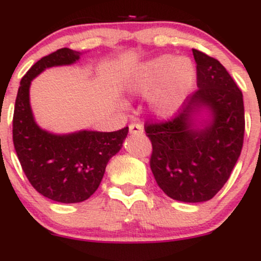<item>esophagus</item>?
<instances>
[{
	"instance_id": "obj_1",
	"label": "esophagus",
	"mask_w": 261,
	"mask_h": 261,
	"mask_svg": "<svg viewBox=\"0 0 261 261\" xmlns=\"http://www.w3.org/2000/svg\"><path fill=\"white\" fill-rule=\"evenodd\" d=\"M128 133L131 135H142L143 134V127L140 124H131L128 126Z\"/></svg>"
}]
</instances>
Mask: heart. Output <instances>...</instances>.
<instances>
[{"label":"heart","instance_id":"b5f03b06","mask_svg":"<svg viewBox=\"0 0 261 261\" xmlns=\"http://www.w3.org/2000/svg\"><path fill=\"white\" fill-rule=\"evenodd\" d=\"M196 83L193 61L185 56L161 55L137 66L125 80L133 95L148 97L158 118L168 119L181 109Z\"/></svg>","mask_w":261,"mask_h":261}]
</instances>
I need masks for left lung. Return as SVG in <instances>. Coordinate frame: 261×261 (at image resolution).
I'll return each mask as SVG.
<instances>
[{"label": "left lung", "mask_w": 261, "mask_h": 261, "mask_svg": "<svg viewBox=\"0 0 261 261\" xmlns=\"http://www.w3.org/2000/svg\"><path fill=\"white\" fill-rule=\"evenodd\" d=\"M197 91L172 121L146 126L152 142L151 169L172 199L203 202L226 181L241 155L243 94L220 61L193 49Z\"/></svg>", "instance_id": "left-lung-1"}]
</instances>
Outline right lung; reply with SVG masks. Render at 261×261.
Listing matches in <instances>:
<instances>
[{
	"instance_id": "add662e5",
	"label": "right lung",
	"mask_w": 261,
	"mask_h": 261,
	"mask_svg": "<svg viewBox=\"0 0 261 261\" xmlns=\"http://www.w3.org/2000/svg\"><path fill=\"white\" fill-rule=\"evenodd\" d=\"M82 55L64 47L39 60L20 81L14 106L13 143L23 172L39 194L62 203L82 202L95 193L108 162L120 151L128 133L124 127L114 133L55 134L35 121L32 81L46 68L76 64Z\"/></svg>"
}]
</instances>
